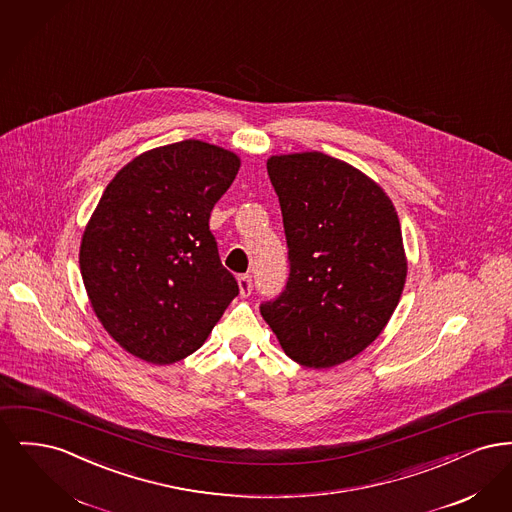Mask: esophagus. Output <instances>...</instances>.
<instances>
[{
  "instance_id": "esophagus-1",
  "label": "esophagus",
  "mask_w": 512,
  "mask_h": 512,
  "mask_svg": "<svg viewBox=\"0 0 512 512\" xmlns=\"http://www.w3.org/2000/svg\"><path fill=\"white\" fill-rule=\"evenodd\" d=\"M238 286H240V293H242L244 297L251 295V290H253V280H251V276H249V274L238 276Z\"/></svg>"
}]
</instances>
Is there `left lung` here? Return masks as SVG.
Wrapping results in <instances>:
<instances>
[{"label":"left lung","instance_id":"left-lung-1","mask_svg":"<svg viewBox=\"0 0 512 512\" xmlns=\"http://www.w3.org/2000/svg\"><path fill=\"white\" fill-rule=\"evenodd\" d=\"M267 171L290 274L261 315L295 363L340 365L380 336L403 292L395 207L363 172L320 151L270 157Z\"/></svg>","mask_w":512,"mask_h":512}]
</instances>
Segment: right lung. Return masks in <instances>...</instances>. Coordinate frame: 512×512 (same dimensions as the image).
I'll return each mask as SVG.
<instances>
[{
	"instance_id": "right-lung-1",
	"label": "right lung",
	"mask_w": 512,
	"mask_h": 512,
	"mask_svg": "<svg viewBox=\"0 0 512 512\" xmlns=\"http://www.w3.org/2000/svg\"><path fill=\"white\" fill-rule=\"evenodd\" d=\"M240 159L199 140L157 147L109 182L80 245L103 328L128 353L171 365L197 351L240 293L209 217Z\"/></svg>"
}]
</instances>
